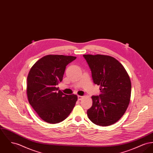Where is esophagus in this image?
<instances>
[{
    "instance_id": "obj_1",
    "label": "esophagus",
    "mask_w": 153,
    "mask_h": 153,
    "mask_svg": "<svg viewBox=\"0 0 153 153\" xmlns=\"http://www.w3.org/2000/svg\"><path fill=\"white\" fill-rule=\"evenodd\" d=\"M83 96H78V100H81L82 99H83Z\"/></svg>"
}]
</instances>
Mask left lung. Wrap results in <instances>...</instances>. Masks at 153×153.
I'll use <instances>...</instances> for the list:
<instances>
[{
  "instance_id": "1",
  "label": "left lung",
  "mask_w": 153,
  "mask_h": 153,
  "mask_svg": "<svg viewBox=\"0 0 153 153\" xmlns=\"http://www.w3.org/2000/svg\"><path fill=\"white\" fill-rule=\"evenodd\" d=\"M92 71L93 82L101 94L92 96V107L87 111L93 123L102 126L117 122L129 105L131 82L123 66L115 58L102 54H84Z\"/></svg>"
}]
</instances>
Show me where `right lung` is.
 I'll use <instances>...</instances> for the list:
<instances>
[{
    "mask_svg": "<svg viewBox=\"0 0 153 153\" xmlns=\"http://www.w3.org/2000/svg\"><path fill=\"white\" fill-rule=\"evenodd\" d=\"M71 56L49 54L32 67L27 76V94L33 110L44 121L57 123L68 117L78 100L67 95L57 85L62 80L66 66L76 59Z\"/></svg>",
    "mask_w": 153,
    "mask_h": 153,
    "instance_id": "obj_1",
    "label": "right lung"
}]
</instances>
